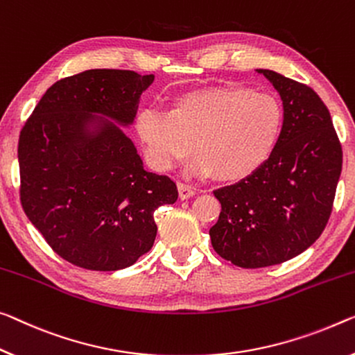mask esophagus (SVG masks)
Wrapping results in <instances>:
<instances>
[{"instance_id": "obj_1", "label": "esophagus", "mask_w": 355, "mask_h": 355, "mask_svg": "<svg viewBox=\"0 0 355 355\" xmlns=\"http://www.w3.org/2000/svg\"><path fill=\"white\" fill-rule=\"evenodd\" d=\"M178 190H179V196H181L182 200L192 198V196L196 193V190L192 187V185L184 184V182H179L178 184Z\"/></svg>"}]
</instances>
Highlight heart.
Here are the masks:
<instances>
[{
  "mask_svg": "<svg viewBox=\"0 0 355 355\" xmlns=\"http://www.w3.org/2000/svg\"><path fill=\"white\" fill-rule=\"evenodd\" d=\"M284 111L277 98L241 85L196 90L179 98L171 111L143 107L135 132L147 165L168 171L195 149L190 173L239 179L268 159L279 139Z\"/></svg>",
  "mask_w": 355,
  "mask_h": 355,
  "instance_id": "1",
  "label": "heart"
}]
</instances>
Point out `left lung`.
I'll use <instances>...</instances> for the list:
<instances>
[{
	"instance_id": "left-lung-1",
	"label": "left lung",
	"mask_w": 355,
	"mask_h": 355,
	"mask_svg": "<svg viewBox=\"0 0 355 355\" xmlns=\"http://www.w3.org/2000/svg\"><path fill=\"white\" fill-rule=\"evenodd\" d=\"M284 106L279 139L257 170L214 190L222 211L212 248L241 268L282 263L306 250L329 222L343 150L330 112L311 87L257 69Z\"/></svg>"
}]
</instances>
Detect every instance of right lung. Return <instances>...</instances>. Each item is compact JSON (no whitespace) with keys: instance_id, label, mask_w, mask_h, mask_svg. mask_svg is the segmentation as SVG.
Wrapping results in <instances>:
<instances>
[{"instance_id":"1","label":"right lung","mask_w":355,"mask_h":355,"mask_svg":"<svg viewBox=\"0 0 355 355\" xmlns=\"http://www.w3.org/2000/svg\"><path fill=\"white\" fill-rule=\"evenodd\" d=\"M154 74L89 69L53 84L19 138L20 201L60 257L116 271L154 246V212L178 200L168 176L144 170L130 127Z\"/></svg>"}]
</instances>
